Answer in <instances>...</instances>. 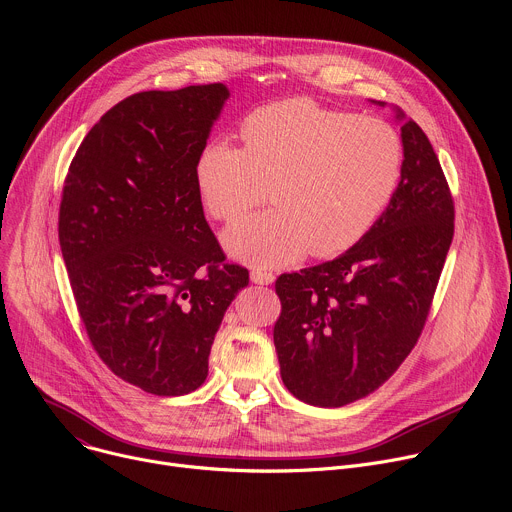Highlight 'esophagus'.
Wrapping results in <instances>:
<instances>
[{
	"label": "esophagus",
	"mask_w": 512,
	"mask_h": 512,
	"mask_svg": "<svg viewBox=\"0 0 512 512\" xmlns=\"http://www.w3.org/2000/svg\"><path fill=\"white\" fill-rule=\"evenodd\" d=\"M273 279H275V275L271 271H263V269L251 271V281L257 285H269V283H273Z\"/></svg>",
	"instance_id": "1"
}]
</instances>
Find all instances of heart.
<instances>
[{"label":"heart","mask_w":512,"mask_h":512,"mask_svg":"<svg viewBox=\"0 0 512 512\" xmlns=\"http://www.w3.org/2000/svg\"><path fill=\"white\" fill-rule=\"evenodd\" d=\"M241 135L245 150L208 141L194 178L206 212L227 223L271 188L275 210L251 214L223 235L235 257L255 265L348 251L375 227L403 176V141L391 123L308 97L251 111Z\"/></svg>","instance_id":"1"}]
</instances>
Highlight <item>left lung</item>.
Returning <instances> with one entry per match:
<instances>
[{"mask_svg": "<svg viewBox=\"0 0 512 512\" xmlns=\"http://www.w3.org/2000/svg\"><path fill=\"white\" fill-rule=\"evenodd\" d=\"M397 119L403 176L375 227L340 257L275 281L281 381L308 405H348L399 369L421 336L452 245L454 198L440 160L413 119L399 109Z\"/></svg>", "mask_w": 512, "mask_h": 512, "instance_id": "8db88e82", "label": "left lung"}]
</instances>
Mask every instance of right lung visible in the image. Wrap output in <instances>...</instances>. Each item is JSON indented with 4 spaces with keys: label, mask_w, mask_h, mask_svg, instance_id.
<instances>
[{
    "label": "right lung",
    "mask_w": 512,
    "mask_h": 512,
    "mask_svg": "<svg viewBox=\"0 0 512 512\" xmlns=\"http://www.w3.org/2000/svg\"><path fill=\"white\" fill-rule=\"evenodd\" d=\"M227 99L223 83L123 99L87 133L62 188L58 241L87 336L111 373L160 397L204 383L214 334L249 285L194 178Z\"/></svg>",
    "instance_id": "obj_1"
}]
</instances>
